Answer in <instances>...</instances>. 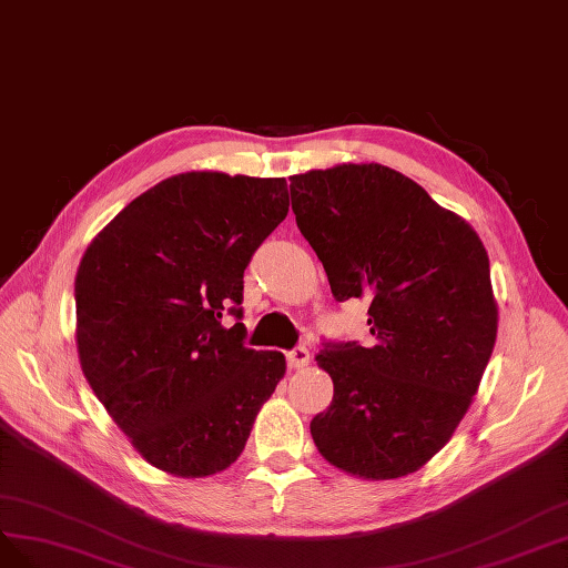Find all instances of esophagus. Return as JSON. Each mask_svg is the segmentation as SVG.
<instances>
[{
    "label": "esophagus",
    "mask_w": 568,
    "mask_h": 568,
    "mask_svg": "<svg viewBox=\"0 0 568 568\" xmlns=\"http://www.w3.org/2000/svg\"><path fill=\"white\" fill-rule=\"evenodd\" d=\"M285 356H287L290 368H295V371H300V368H304V365H308V349H306V346H295V349L287 352Z\"/></svg>",
    "instance_id": "1"
}]
</instances>
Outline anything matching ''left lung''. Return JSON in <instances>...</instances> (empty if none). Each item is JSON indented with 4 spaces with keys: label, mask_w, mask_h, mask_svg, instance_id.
<instances>
[{
    "label": "left lung",
    "mask_w": 568,
    "mask_h": 568,
    "mask_svg": "<svg viewBox=\"0 0 568 568\" xmlns=\"http://www.w3.org/2000/svg\"><path fill=\"white\" fill-rule=\"evenodd\" d=\"M292 212L337 302L368 297L373 342H325L335 394L311 419L318 453L361 479H398L465 417L498 335L484 243L384 164L290 176Z\"/></svg>",
    "instance_id": "8db88e82"
}]
</instances>
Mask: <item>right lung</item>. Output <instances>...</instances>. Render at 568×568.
<instances>
[{
  "instance_id": "1",
  "label": "right lung",
  "mask_w": 568,
  "mask_h": 568,
  "mask_svg": "<svg viewBox=\"0 0 568 568\" xmlns=\"http://www.w3.org/2000/svg\"><path fill=\"white\" fill-rule=\"evenodd\" d=\"M285 179L186 172L134 197L89 243L75 278L78 354L97 398L153 467L200 479L243 453L285 375L254 352L243 273L287 216Z\"/></svg>"
}]
</instances>
